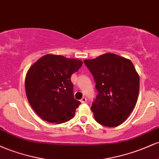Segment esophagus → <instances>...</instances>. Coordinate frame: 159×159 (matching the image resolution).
I'll return each mask as SVG.
<instances>
[{
	"label": "esophagus",
	"instance_id": "obj_1",
	"mask_svg": "<svg viewBox=\"0 0 159 159\" xmlns=\"http://www.w3.org/2000/svg\"><path fill=\"white\" fill-rule=\"evenodd\" d=\"M81 103H85V102H87V98H86L85 96H84V97H83V98H81Z\"/></svg>",
	"mask_w": 159,
	"mask_h": 159
}]
</instances>
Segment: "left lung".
<instances>
[{"mask_svg":"<svg viewBox=\"0 0 159 159\" xmlns=\"http://www.w3.org/2000/svg\"><path fill=\"white\" fill-rule=\"evenodd\" d=\"M98 93L92 103L95 120L107 127L120 125L133 111L139 93L140 78L132 61L107 53L84 61Z\"/></svg>","mask_w":159,"mask_h":159,"instance_id":"1","label":"left lung"}]
</instances>
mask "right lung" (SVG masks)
Returning <instances> with one entry per match:
<instances>
[{
  "instance_id": "obj_1",
  "label": "right lung",
  "mask_w": 159,
  "mask_h": 159,
  "mask_svg": "<svg viewBox=\"0 0 159 159\" xmlns=\"http://www.w3.org/2000/svg\"><path fill=\"white\" fill-rule=\"evenodd\" d=\"M82 61L47 54L34 63L25 78V91L30 106L48 123H63L72 119L79 101L74 98L71 76Z\"/></svg>"
}]
</instances>
